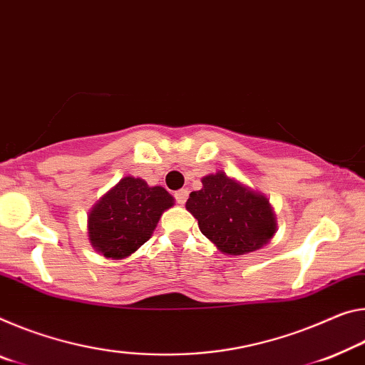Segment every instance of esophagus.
Here are the masks:
<instances>
[{"mask_svg":"<svg viewBox=\"0 0 365 365\" xmlns=\"http://www.w3.org/2000/svg\"><path fill=\"white\" fill-rule=\"evenodd\" d=\"M175 200H177V203L178 205H185V201H187V198H188V190H178V192H175Z\"/></svg>","mask_w":365,"mask_h":365,"instance_id":"obj_1","label":"esophagus"}]
</instances>
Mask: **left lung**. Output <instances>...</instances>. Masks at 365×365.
<instances>
[{
	"instance_id": "1",
	"label": "left lung",
	"mask_w": 365,
	"mask_h": 365,
	"mask_svg": "<svg viewBox=\"0 0 365 365\" xmlns=\"http://www.w3.org/2000/svg\"><path fill=\"white\" fill-rule=\"evenodd\" d=\"M203 188L190 193L187 210L200 230L227 255H245L268 244L276 234L269 200L224 172L203 177Z\"/></svg>"
}]
</instances>
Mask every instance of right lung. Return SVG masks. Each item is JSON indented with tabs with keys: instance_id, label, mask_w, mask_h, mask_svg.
<instances>
[{
	"instance_id": "1",
	"label": "right lung",
	"mask_w": 365,
	"mask_h": 365,
	"mask_svg": "<svg viewBox=\"0 0 365 365\" xmlns=\"http://www.w3.org/2000/svg\"><path fill=\"white\" fill-rule=\"evenodd\" d=\"M172 206L173 198L165 188L123 177L89 212L91 245L107 258L130 257L151 239L162 212Z\"/></svg>"
}]
</instances>
